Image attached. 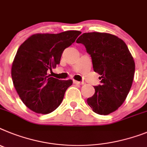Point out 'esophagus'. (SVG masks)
I'll return each mask as SVG.
<instances>
[{"mask_svg":"<svg viewBox=\"0 0 147 147\" xmlns=\"http://www.w3.org/2000/svg\"><path fill=\"white\" fill-rule=\"evenodd\" d=\"M74 83L76 84V85H82V84H83V82H79V81H76V80H74Z\"/></svg>","mask_w":147,"mask_h":147,"instance_id":"obj_1","label":"esophagus"}]
</instances>
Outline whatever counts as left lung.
Listing matches in <instances>:
<instances>
[{
  "mask_svg": "<svg viewBox=\"0 0 147 147\" xmlns=\"http://www.w3.org/2000/svg\"><path fill=\"white\" fill-rule=\"evenodd\" d=\"M86 47L93 68L101 76V84L94 86V94L87 99L98 115L116 111L126 100L132 85L135 65L127 45L118 37L105 32L83 33L76 40Z\"/></svg>",
  "mask_w": 147,
  "mask_h": 147,
  "instance_id": "8db88e82",
  "label": "left lung"
}]
</instances>
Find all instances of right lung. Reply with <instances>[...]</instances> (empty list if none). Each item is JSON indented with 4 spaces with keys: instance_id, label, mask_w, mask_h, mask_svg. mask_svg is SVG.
<instances>
[{
    "instance_id": "add662e5",
    "label": "right lung",
    "mask_w": 147,
    "mask_h": 147,
    "mask_svg": "<svg viewBox=\"0 0 147 147\" xmlns=\"http://www.w3.org/2000/svg\"><path fill=\"white\" fill-rule=\"evenodd\" d=\"M80 31L58 34H35L21 45L12 66V79L25 106L39 114H49L59 106L73 81L61 80L48 74L60 63L64 50L71 46Z\"/></svg>"
}]
</instances>
